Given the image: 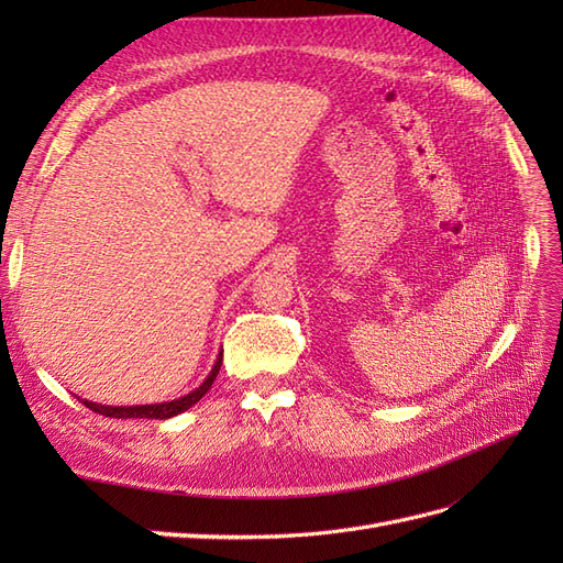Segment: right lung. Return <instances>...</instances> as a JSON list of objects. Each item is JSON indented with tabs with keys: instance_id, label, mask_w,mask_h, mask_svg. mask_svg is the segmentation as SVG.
Listing matches in <instances>:
<instances>
[{
	"instance_id": "1",
	"label": "right lung",
	"mask_w": 563,
	"mask_h": 563,
	"mask_svg": "<svg viewBox=\"0 0 563 563\" xmlns=\"http://www.w3.org/2000/svg\"><path fill=\"white\" fill-rule=\"evenodd\" d=\"M220 364H223V352L218 354V360L211 368V373L207 376V380H203L197 389H192L190 395H185L180 399H174V401H162V404H145V406H106V404H96V401H89V399H81V404L91 408V411L106 416V418H152V420H166V418H174L183 411H187V408H192L207 391L211 389L218 371H220Z\"/></svg>"
}]
</instances>
